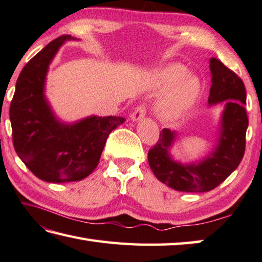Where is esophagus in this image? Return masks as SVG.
Segmentation results:
<instances>
[{"mask_svg":"<svg viewBox=\"0 0 262 262\" xmlns=\"http://www.w3.org/2000/svg\"><path fill=\"white\" fill-rule=\"evenodd\" d=\"M145 113H146L145 105H144V104H141V105L137 106V107L135 108V110H134V112H133L132 120H133V121H139V120H141V119L145 116Z\"/></svg>","mask_w":262,"mask_h":262,"instance_id":"1","label":"esophagus"}]
</instances>
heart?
I'll return each mask as SVG.
<instances>
[{
    "instance_id": "obj_1",
    "label": "heart",
    "mask_w": 262,
    "mask_h": 262,
    "mask_svg": "<svg viewBox=\"0 0 262 262\" xmlns=\"http://www.w3.org/2000/svg\"><path fill=\"white\" fill-rule=\"evenodd\" d=\"M187 69L182 64H170L161 71L159 83L164 87H170L175 83L173 89L166 95L159 104V110L167 117L178 116L193 103L199 90V81L194 77H185Z\"/></svg>"
}]
</instances>
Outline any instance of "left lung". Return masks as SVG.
Here are the masks:
<instances>
[{
  "label": "left lung",
  "mask_w": 262,
  "mask_h": 262,
  "mask_svg": "<svg viewBox=\"0 0 262 262\" xmlns=\"http://www.w3.org/2000/svg\"><path fill=\"white\" fill-rule=\"evenodd\" d=\"M212 85L208 104L226 101L221 117L217 144L199 163L181 164L172 159L169 147L177 134L164 128L159 140L147 154L150 168L160 182L185 192H206L221 184L238 167L245 152V136L249 126L244 82L235 72L216 58L210 59Z\"/></svg>",
  "instance_id": "1"
}]
</instances>
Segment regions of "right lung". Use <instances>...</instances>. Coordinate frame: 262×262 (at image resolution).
<instances>
[{
	"instance_id": "right-lung-1",
	"label": "right lung",
	"mask_w": 262,
	"mask_h": 262,
	"mask_svg": "<svg viewBox=\"0 0 262 262\" xmlns=\"http://www.w3.org/2000/svg\"><path fill=\"white\" fill-rule=\"evenodd\" d=\"M73 39L57 37L24 66L10 104L18 157L36 178L50 183L80 181L93 173L110 133L126 120L92 116L68 125L55 117L45 97L46 75L59 47Z\"/></svg>"
}]
</instances>
